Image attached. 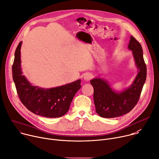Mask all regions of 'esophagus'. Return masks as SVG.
I'll return each mask as SVG.
<instances>
[{
    "label": "esophagus",
    "mask_w": 159,
    "mask_h": 159,
    "mask_svg": "<svg viewBox=\"0 0 159 159\" xmlns=\"http://www.w3.org/2000/svg\"><path fill=\"white\" fill-rule=\"evenodd\" d=\"M92 77H93V75H92L91 74H90V73H86V74H85V75H84V80H85V81H89V80H90V79H92Z\"/></svg>",
    "instance_id": "34e87169"
}]
</instances>
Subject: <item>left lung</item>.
Returning a JSON list of instances; mask_svg holds the SVG:
<instances>
[{"instance_id": "1", "label": "left lung", "mask_w": 159, "mask_h": 159, "mask_svg": "<svg viewBox=\"0 0 159 159\" xmlns=\"http://www.w3.org/2000/svg\"><path fill=\"white\" fill-rule=\"evenodd\" d=\"M132 51L138 74L133 83L127 88L118 91L108 82L101 77L90 80L94 87V102L98 114L102 118H112L128 113L137 104L147 77V67L140 43L131 36L128 46Z\"/></svg>"}]
</instances>
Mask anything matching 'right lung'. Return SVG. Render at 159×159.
Returning <instances> with one entry per match:
<instances>
[{
    "mask_svg": "<svg viewBox=\"0 0 159 159\" xmlns=\"http://www.w3.org/2000/svg\"><path fill=\"white\" fill-rule=\"evenodd\" d=\"M20 41L15 51L12 77L19 98L28 109L46 118H59L69 109L72 99L80 89V79L72 83L49 89L32 85L22 75Z\"/></svg>",
    "mask_w": 159,
    "mask_h": 159,
    "instance_id": "obj_1",
    "label": "right lung"
}]
</instances>
